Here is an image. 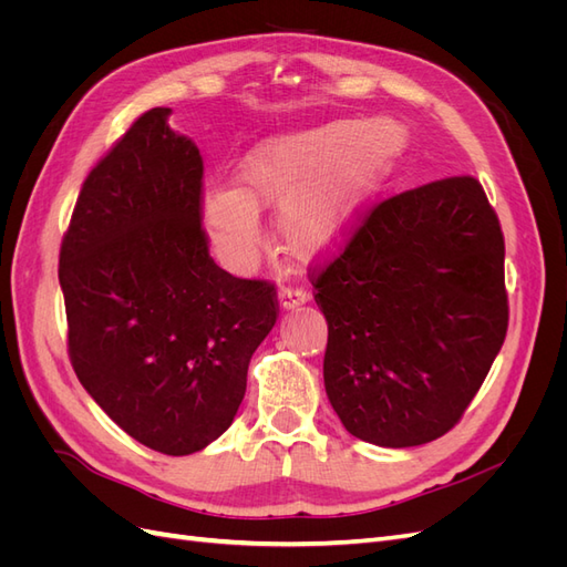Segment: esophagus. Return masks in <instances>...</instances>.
<instances>
[{
	"mask_svg": "<svg viewBox=\"0 0 567 567\" xmlns=\"http://www.w3.org/2000/svg\"><path fill=\"white\" fill-rule=\"evenodd\" d=\"M307 298H310V293H307L305 288L290 286V284L281 286V290H279V302H281L284 310H293V307L307 302Z\"/></svg>",
	"mask_w": 567,
	"mask_h": 567,
	"instance_id": "obj_1",
	"label": "esophagus"
}]
</instances>
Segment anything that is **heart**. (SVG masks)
Listing matches in <instances>:
<instances>
[{
  "mask_svg": "<svg viewBox=\"0 0 567 567\" xmlns=\"http://www.w3.org/2000/svg\"><path fill=\"white\" fill-rule=\"evenodd\" d=\"M402 153V136L385 120H333L257 146L236 169L234 186L203 194V225L234 267L252 260L260 210H279L284 244L315 255L336 244L381 186Z\"/></svg>",
  "mask_w": 567,
  "mask_h": 567,
  "instance_id": "b5f03b06",
  "label": "heart"
}]
</instances>
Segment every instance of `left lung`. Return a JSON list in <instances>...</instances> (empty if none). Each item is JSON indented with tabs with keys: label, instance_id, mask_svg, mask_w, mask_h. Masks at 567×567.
<instances>
[{
	"label": "left lung",
	"instance_id": "obj_1",
	"mask_svg": "<svg viewBox=\"0 0 567 567\" xmlns=\"http://www.w3.org/2000/svg\"><path fill=\"white\" fill-rule=\"evenodd\" d=\"M310 279L346 431L392 450L450 433L508 329L504 234L483 184L447 177L375 203Z\"/></svg>",
	"mask_w": 567,
	"mask_h": 567
}]
</instances>
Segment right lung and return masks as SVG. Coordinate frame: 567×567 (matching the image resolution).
I'll return each mask as SVG.
<instances>
[{"label": "right lung", "mask_w": 567, "mask_h": 567, "mask_svg": "<svg viewBox=\"0 0 567 567\" xmlns=\"http://www.w3.org/2000/svg\"><path fill=\"white\" fill-rule=\"evenodd\" d=\"M142 113L84 179L63 234L68 354L92 400L144 447L184 456L231 425L277 288L210 257L203 158Z\"/></svg>", "instance_id": "right-lung-1"}]
</instances>
